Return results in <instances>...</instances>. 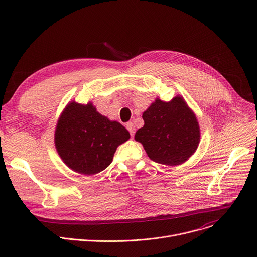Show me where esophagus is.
<instances>
[{"mask_svg":"<svg viewBox=\"0 0 257 257\" xmlns=\"http://www.w3.org/2000/svg\"><path fill=\"white\" fill-rule=\"evenodd\" d=\"M126 128L127 130L130 132V135L131 136H134L135 134V127H134V124L132 122H128L127 125H126Z\"/></svg>","mask_w":257,"mask_h":257,"instance_id":"obj_1","label":"esophagus"}]
</instances>
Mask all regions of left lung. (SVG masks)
Masks as SVG:
<instances>
[{
  "label": "left lung",
  "instance_id": "obj_1",
  "mask_svg": "<svg viewBox=\"0 0 257 257\" xmlns=\"http://www.w3.org/2000/svg\"><path fill=\"white\" fill-rule=\"evenodd\" d=\"M144 126L135 133L149 158L159 164L178 166L197 150L200 129L192 109L182 96L166 102L159 98L142 115Z\"/></svg>",
  "mask_w": 257,
  "mask_h": 257
}]
</instances>
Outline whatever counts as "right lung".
Here are the masks:
<instances>
[{"mask_svg":"<svg viewBox=\"0 0 257 257\" xmlns=\"http://www.w3.org/2000/svg\"><path fill=\"white\" fill-rule=\"evenodd\" d=\"M129 138L123 125L100 115L91 102L68 103L55 131L59 156L70 169L83 175L107 168L118 146Z\"/></svg>","mask_w":257,"mask_h":257,"instance_id":"add662e5","label":"right lung"}]
</instances>
